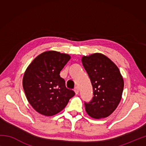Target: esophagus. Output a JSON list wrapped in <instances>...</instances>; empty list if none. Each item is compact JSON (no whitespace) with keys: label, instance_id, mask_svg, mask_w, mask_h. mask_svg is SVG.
<instances>
[{"label":"esophagus","instance_id":"1","mask_svg":"<svg viewBox=\"0 0 146 146\" xmlns=\"http://www.w3.org/2000/svg\"><path fill=\"white\" fill-rule=\"evenodd\" d=\"M74 91H75L76 95H78V93H79V89H78V87H75V89H74Z\"/></svg>","mask_w":146,"mask_h":146}]
</instances>
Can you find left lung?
Masks as SVG:
<instances>
[{"instance_id":"left-lung-1","label":"left lung","mask_w":146,"mask_h":146,"mask_svg":"<svg viewBox=\"0 0 146 146\" xmlns=\"http://www.w3.org/2000/svg\"><path fill=\"white\" fill-rule=\"evenodd\" d=\"M82 62L91 80L94 95L91 102L84 103L86 112L95 119L108 117L122 98L124 84L119 69L102 53L83 56Z\"/></svg>"}]
</instances>
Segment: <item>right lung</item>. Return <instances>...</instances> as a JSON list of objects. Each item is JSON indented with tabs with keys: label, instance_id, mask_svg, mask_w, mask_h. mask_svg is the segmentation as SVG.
<instances>
[{
	"label": "right lung",
	"instance_id": "right-lung-1",
	"mask_svg": "<svg viewBox=\"0 0 146 146\" xmlns=\"http://www.w3.org/2000/svg\"><path fill=\"white\" fill-rule=\"evenodd\" d=\"M70 58L68 54L47 51L36 56L24 72L23 86L27 100L40 114H57L75 95L59 75Z\"/></svg>",
	"mask_w": 146,
	"mask_h": 146
}]
</instances>
